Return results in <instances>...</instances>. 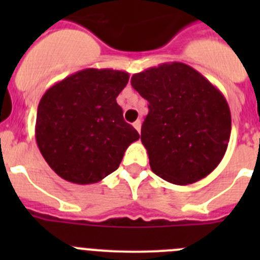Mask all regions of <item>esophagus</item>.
Listing matches in <instances>:
<instances>
[{
	"label": "esophagus",
	"instance_id": "obj_1",
	"mask_svg": "<svg viewBox=\"0 0 260 260\" xmlns=\"http://www.w3.org/2000/svg\"><path fill=\"white\" fill-rule=\"evenodd\" d=\"M133 126H134V127L137 128V132H138V133H141V126H142V122H141V121H139V119H137V121H135V122L133 123Z\"/></svg>",
	"mask_w": 260,
	"mask_h": 260
}]
</instances>
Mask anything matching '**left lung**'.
<instances>
[{"mask_svg": "<svg viewBox=\"0 0 260 260\" xmlns=\"http://www.w3.org/2000/svg\"><path fill=\"white\" fill-rule=\"evenodd\" d=\"M132 86L148 102L141 141L153 173L174 185L207 177L231 138V109L220 89L182 62L134 74Z\"/></svg>", "mask_w": 260, "mask_h": 260, "instance_id": "1", "label": "left lung"}]
</instances>
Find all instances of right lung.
Listing matches in <instances>:
<instances>
[{
	"mask_svg": "<svg viewBox=\"0 0 260 260\" xmlns=\"http://www.w3.org/2000/svg\"><path fill=\"white\" fill-rule=\"evenodd\" d=\"M127 82L126 71L92 68L45 91L38 107L35 138L45 161L61 178L78 185L100 182L139 139L116 100Z\"/></svg>",
	"mask_w": 260,
	"mask_h": 260,
	"instance_id": "obj_1",
	"label": "right lung"
}]
</instances>
